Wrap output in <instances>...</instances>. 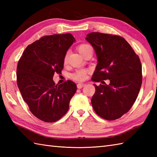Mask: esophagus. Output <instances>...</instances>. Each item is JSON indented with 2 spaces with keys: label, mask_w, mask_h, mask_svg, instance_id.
<instances>
[{
  "label": "esophagus",
  "mask_w": 157,
  "mask_h": 157,
  "mask_svg": "<svg viewBox=\"0 0 157 157\" xmlns=\"http://www.w3.org/2000/svg\"><path fill=\"white\" fill-rule=\"evenodd\" d=\"M85 86H86L85 84H82V83H79V84H77V87H78V88H79V89H81L83 87H84Z\"/></svg>",
  "instance_id": "34e87169"
}]
</instances>
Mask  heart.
Returning a JSON list of instances; mask_svg holds the SVG:
<instances>
[{
    "label": "heart",
    "mask_w": 157,
    "mask_h": 157,
    "mask_svg": "<svg viewBox=\"0 0 157 157\" xmlns=\"http://www.w3.org/2000/svg\"><path fill=\"white\" fill-rule=\"evenodd\" d=\"M90 47H91L88 44H83L79 45L78 46V51L80 54L84 56L85 52L87 51V49L89 48ZM67 57H68V54L66 53L64 59H63V63H65L67 62ZM88 71L87 69H79V70H77V71L74 73H73L71 74V78L73 79V80L75 81H78V82H81V81H84L85 79L87 78V75H88Z\"/></svg>",
    "instance_id": "heart-1"
}]
</instances>
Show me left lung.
<instances>
[{
    "instance_id": "8db88e82",
    "label": "left lung",
    "mask_w": 157,
    "mask_h": 157,
    "mask_svg": "<svg viewBox=\"0 0 157 157\" xmlns=\"http://www.w3.org/2000/svg\"><path fill=\"white\" fill-rule=\"evenodd\" d=\"M98 59L92 80L109 79V84H95L91 102L96 114L106 120H115L128 113L134 105L142 82L138 55L121 36L92 32L86 38Z\"/></svg>"
}]
</instances>
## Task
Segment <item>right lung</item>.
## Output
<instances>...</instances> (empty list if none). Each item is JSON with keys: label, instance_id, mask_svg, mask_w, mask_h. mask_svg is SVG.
I'll list each match as a JSON object with an SVG mask.
<instances>
[{"label": "right lung", "instance_id": "right-lung-1", "mask_svg": "<svg viewBox=\"0 0 157 157\" xmlns=\"http://www.w3.org/2000/svg\"><path fill=\"white\" fill-rule=\"evenodd\" d=\"M71 34L45 36L28 45L17 67V84L29 111L42 121L55 122L66 114L76 92L74 82L55 84V73H61L63 59L75 42Z\"/></svg>", "mask_w": 157, "mask_h": 157}]
</instances>
